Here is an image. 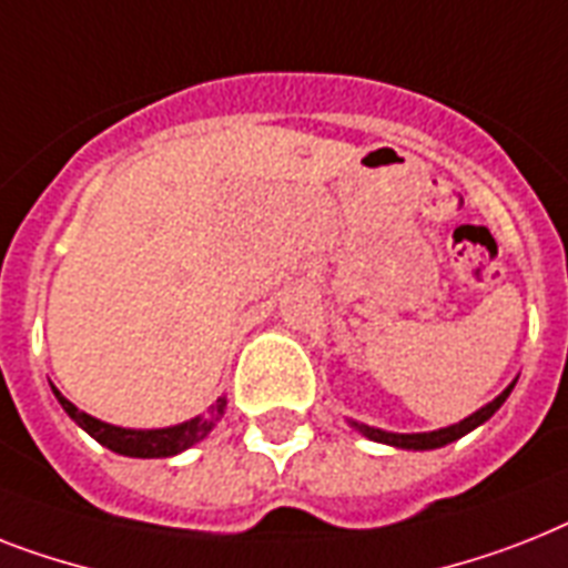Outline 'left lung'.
I'll list each match as a JSON object with an SVG mask.
<instances>
[{"label": "left lung", "mask_w": 568, "mask_h": 568, "mask_svg": "<svg viewBox=\"0 0 568 568\" xmlns=\"http://www.w3.org/2000/svg\"><path fill=\"white\" fill-rule=\"evenodd\" d=\"M516 379L510 382L508 388L501 390L493 403H487L484 408H478L476 414H469V417H464L460 423H455V426H446V428H437V432H417V435H396V432H382V428H373V426H364V423H356V419H349V426L356 428V432H362L364 437H371V440H376V444H388V446H396V449H440V446L452 444V440H458V437L469 435L473 428H478L481 423H487V419L493 417V414L499 412L501 403L508 399L510 390H514Z\"/></svg>", "instance_id": "1"}]
</instances>
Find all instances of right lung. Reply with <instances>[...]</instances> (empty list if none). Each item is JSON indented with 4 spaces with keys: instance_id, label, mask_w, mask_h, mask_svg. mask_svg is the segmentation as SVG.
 Masks as SVG:
<instances>
[{
    "instance_id": "obj_1",
    "label": "right lung",
    "mask_w": 568,
    "mask_h": 568,
    "mask_svg": "<svg viewBox=\"0 0 568 568\" xmlns=\"http://www.w3.org/2000/svg\"><path fill=\"white\" fill-rule=\"evenodd\" d=\"M58 403L63 405V412L75 419L78 426L84 428L87 435L95 437L101 446H108L110 452H119V455H128V458H172L178 452L195 446L197 440H204L210 435L215 423L224 417V408H227V399L219 396L215 403L206 408L204 414L180 423V426L169 428H122V426H110L104 419H95L90 414L78 412L75 405L69 403L67 396L60 394L52 385Z\"/></svg>"
}]
</instances>
